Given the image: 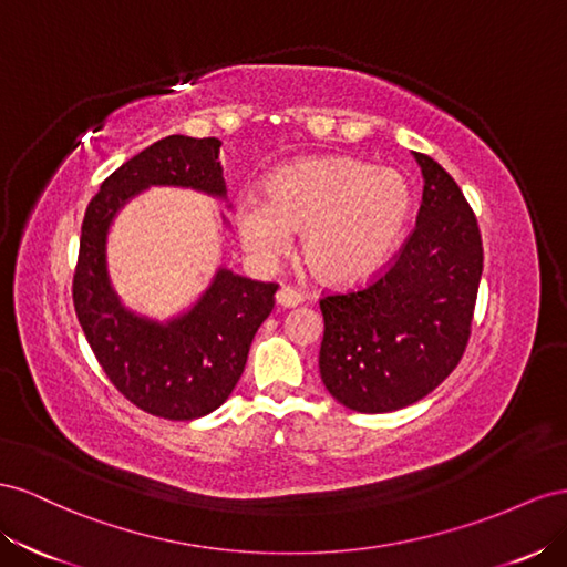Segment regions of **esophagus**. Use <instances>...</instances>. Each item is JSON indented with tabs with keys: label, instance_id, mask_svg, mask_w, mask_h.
<instances>
[{
	"label": "esophagus",
	"instance_id": "34e87169",
	"mask_svg": "<svg viewBox=\"0 0 567 567\" xmlns=\"http://www.w3.org/2000/svg\"><path fill=\"white\" fill-rule=\"evenodd\" d=\"M275 301H278L282 309H295V306L301 303V295L292 287H280L278 295H275Z\"/></svg>",
	"mask_w": 567,
	"mask_h": 567
}]
</instances>
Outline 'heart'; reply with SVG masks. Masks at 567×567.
Here are the masks:
<instances>
[{
  "label": "heart",
  "instance_id": "heart-1",
  "mask_svg": "<svg viewBox=\"0 0 567 567\" xmlns=\"http://www.w3.org/2000/svg\"><path fill=\"white\" fill-rule=\"evenodd\" d=\"M413 212V189L396 168L351 156L299 158L266 181V199L235 204V228L256 261L275 264L301 233V256L316 278L353 282L396 247Z\"/></svg>",
  "mask_w": 567,
  "mask_h": 567
}]
</instances>
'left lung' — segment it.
<instances>
[{"label": "left lung", "instance_id": "left-lung-1", "mask_svg": "<svg viewBox=\"0 0 567 567\" xmlns=\"http://www.w3.org/2000/svg\"><path fill=\"white\" fill-rule=\"evenodd\" d=\"M415 228L390 268L320 299V378L342 406L390 413L427 396L461 361L482 278V237L461 187L434 158Z\"/></svg>", "mask_w": 567, "mask_h": 567}]
</instances>
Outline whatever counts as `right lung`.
Instances as JSON below:
<instances>
[{"instance_id": "1", "label": "right lung", "mask_w": 567, "mask_h": 567, "mask_svg": "<svg viewBox=\"0 0 567 567\" xmlns=\"http://www.w3.org/2000/svg\"><path fill=\"white\" fill-rule=\"evenodd\" d=\"M220 140L171 135L113 171L94 194L80 233L73 303L113 386L144 413L194 420L216 411L247 365L251 339L275 306V282L218 268L185 313L166 322L125 309L109 278L106 235L135 194L152 185L189 187L225 199Z\"/></svg>"}]
</instances>
